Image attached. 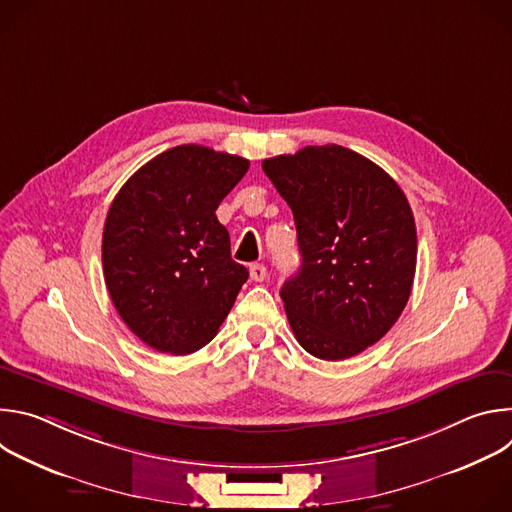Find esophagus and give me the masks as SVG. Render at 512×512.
Instances as JSON below:
<instances>
[{
	"instance_id": "obj_1",
	"label": "esophagus",
	"mask_w": 512,
	"mask_h": 512,
	"mask_svg": "<svg viewBox=\"0 0 512 512\" xmlns=\"http://www.w3.org/2000/svg\"><path fill=\"white\" fill-rule=\"evenodd\" d=\"M249 273H251V279L253 281H263L267 277V267L263 263H253L249 267Z\"/></svg>"
}]
</instances>
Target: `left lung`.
Segmentation results:
<instances>
[{
  "label": "left lung",
  "mask_w": 512,
  "mask_h": 512,
  "mask_svg": "<svg viewBox=\"0 0 512 512\" xmlns=\"http://www.w3.org/2000/svg\"><path fill=\"white\" fill-rule=\"evenodd\" d=\"M261 166L298 229L302 265L279 291L289 326L316 358L356 356L407 306L417 263L411 206L383 168L336 143Z\"/></svg>",
  "instance_id": "left-lung-1"
}]
</instances>
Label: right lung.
<instances>
[{
	"mask_svg": "<svg viewBox=\"0 0 512 512\" xmlns=\"http://www.w3.org/2000/svg\"><path fill=\"white\" fill-rule=\"evenodd\" d=\"M249 160L176 145L141 166L113 198L103 229V275L115 310L148 346L190 354L229 316L247 267L233 261L216 208Z\"/></svg>",
	"mask_w": 512,
	"mask_h": 512,
	"instance_id": "right-lung-1",
	"label": "right lung"
}]
</instances>
